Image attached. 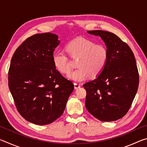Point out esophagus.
Here are the masks:
<instances>
[{"label":"esophagus","mask_w":147,"mask_h":147,"mask_svg":"<svg viewBox=\"0 0 147 147\" xmlns=\"http://www.w3.org/2000/svg\"><path fill=\"white\" fill-rule=\"evenodd\" d=\"M74 89H78L79 88H80V84L74 83Z\"/></svg>","instance_id":"esophagus-1"}]
</instances>
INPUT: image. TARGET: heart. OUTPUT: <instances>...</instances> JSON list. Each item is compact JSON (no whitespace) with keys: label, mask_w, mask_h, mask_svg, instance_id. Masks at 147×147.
Returning a JSON list of instances; mask_svg holds the SVG:
<instances>
[{"label":"heart","mask_w":147,"mask_h":147,"mask_svg":"<svg viewBox=\"0 0 147 147\" xmlns=\"http://www.w3.org/2000/svg\"><path fill=\"white\" fill-rule=\"evenodd\" d=\"M66 50L73 58H78L76 67L78 69L69 73L67 77L74 82H82L89 76L99 75L105 67L108 59V51L101 44H96L89 39L78 38L69 42ZM53 61L57 71L62 74L70 71L69 59L66 54L62 51L54 53Z\"/></svg>","instance_id":"obj_1"}]
</instances>
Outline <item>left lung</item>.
I'll return each mask as SVG.
<instances>
[{"mask_svg":"<svg viewBox=\"0 0 147 147\" xmlns=\"http://www.w3.org/2000/svg\"><path fill=\"white\" fill-rule=\"evenodd\" d=\"M87 32L100 37L108 49V59L101 73L83 85L87 93L86 109L101 121H115L128 112L138 91L135 57L130 47L111 32Z\"/></svg>","mask_w":147,"mask_h":147,"instance_id":"8db88e82","label":"left lung"}]
</instances>
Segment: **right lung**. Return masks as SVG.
<instances>
[{
    "label": "right lung",
    "mask_w": 147,
    "mask_h": 147,
    "mask_svg": "<svg viewBox=\"0 0 147 147\" xmlns=\"http://www.w3.org/2000/svg\"><path fill=\"white\" fill-rule=\"evenodd\" d=\"M60 43L52 33L34 35L15 52L8 73V86L23 118L37 125L56 121L63 113L74 89L72 82L57 71L53 53Z\"/></svg>",
    "instance_id": "obj_1"
}]
</instances>
